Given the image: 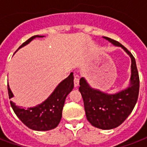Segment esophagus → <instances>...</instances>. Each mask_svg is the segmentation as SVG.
<instances>
[{
    "mask_svg": "<svg viewBox=\"0 0 147 147\" xmlns=\"http://www.w3.org/2000/svg\"><path fill=\"white\" fill-rule=\"evenodd\" d=\"M79 84H80V79L77 76H76L74 78V86H75V87H77L79 86Z\"/></svg>",
    "mask_w": 147,
    "mask_h": 147,
    "instance_id": "obj_1",
    "label": "esophagus"
}]
</instances>
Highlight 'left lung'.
<instances>
[{
    "label": "left lung",
    "instance_id": "obj_1",
    "mask_svg": "<svg viewBox=\"0 0 147 147\" xmlns=\"http://www.w3.org/2000/svg\"><path fill=\"white\" fill-rule=\"evenodd\" d=\"M115 46L123 49L131 60V79L126 89L113 94L104 93L90 86L85 78L80 80V90L84 103L86 119L93 126L109 130L120 126L136 105L139 91V77L135 57L120 42L103 37Z\"/></svg>",
    "mask_w": 147,
    "mask_h": 147
}]
</instances>
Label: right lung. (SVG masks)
I'll return each instance as SVG.
<instances>
[{
	"label": "right lung",
	"mask_w": 147,
	"mask_h": 147,
	"mask_svg": "<svg viewBox=\"0 0 147 147\" xmlns=\"http://www.w3.org/2000/svg\"><path fill=\"white\" fill-rule=\"evenodd\" d=\"M42 37L44 36L34 35L31 37L24 42L18 49L29 44L33 39ZM73 80V73L71 72L66 79L58 84L48 98L36 106L23 108L17 106L12 101H10L11 108L18 118L30 129L39 131L53 129L57 127L61 121L66 97L74 87ZM8 91L9 99H11L14 95L8 84Z\"/></svg>",
	"instance_id": "right-lung-1"
}]
</instances>
